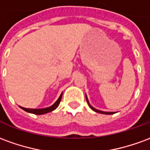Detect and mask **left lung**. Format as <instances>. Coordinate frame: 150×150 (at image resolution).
Returning a JSON list of instances; mask_svg holds the SVG:
<instances>
[{
  "label": "left lung",
  "mask_w": 150,
  "mask_h": 150,
  "mask_svg": "<svg viewBox=\"0 0 150 150\" xmlns=\"http://www.w3.org/2000/svg\"><path fill=\"white\" fill-rule=\"evenodd\" d=\"M86 100H87V102H88V105H89V107L91 108V109H92V110H93V111H95V112H96L101 113V114H108V115H111V114H114V113H115V112H102V111L97 110V109H96V108H94L92 107V106H91V104H89L88 98H87V96H86Z\"/></svg>",
  "instance_id": "8db88e82"
}]
</instances>
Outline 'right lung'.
<instances>
[{"label":"right lung","instance_id":"right-lung-1","mask_svg":"<svg viewBox=\"0 0 150 150\" xmlns=\"http://www.w3.org/2000/svg\"><path fill=\"white\" fill-rule=\"evenodd\" d=\"M62 95H60V96L58 99V100L56 101L54 104H53L52 106H50L49 108H41V109H31V108H25L20 107L21 109H23L25 112L30 113H33V114H35V115H42V114H46V113H48L50 112H52L54 109L57 108V107L59 106V104H60V101H61V99H62Z\"/></svg>","mask_w":150,"mask_h":150}]
</instances>
